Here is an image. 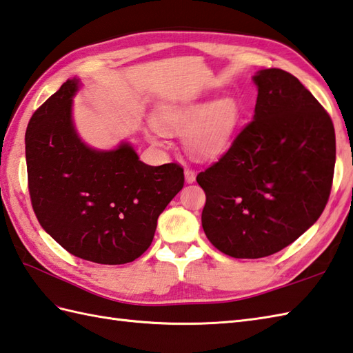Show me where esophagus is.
<instances>
[{"label":"esophagus","instance_id":"esophagus-1","mask_svg":"<svg viewBox=\"0 0 353 353\" xmlns=\"http://www.w3.org/2000/svg\"><path fill=\"white\" fill-rule=\"evenodd\" d=\"M184 178H185V183L192 184V183H194V179H196V172H194V170L190 169V168H185V170H184Z\"/></svg>","mask_w":353,"mask_h":353}]
</instances>
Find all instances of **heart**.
Returning a JSON list of instances; mask_svg holds the SVG:
<instances>
[{"instance_id":"heart-1","label":"heart","mask_w":353,"mask_h":353,"mask_svg":"<svg viewBox=\"0 0 353 353\" xmlns=\"http://www.w3.org/2000/svg\"><path fill=\"white\" fill-rule=\"evenodd\" d=\"M239 116L237 103L230 97L210 101H189L163 105L154 114L155 127L185 136L189 150L202 157H213L230 145ZM148 137L163 145V132L152 128Z\"/></svg>"}]
</instances>
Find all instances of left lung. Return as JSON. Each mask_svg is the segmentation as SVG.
Listing matches in <instances>:
<instances>
[{
	"label": "left lung",
	"instance_id": "1",
	"mask_svg": "<svg viewBox=\"0 0 353 353\" xmlns=\"http://www.w3.org/2000/svg\"><path fill=\"white\" fill-rule=\"evenodd\" d=\"M252 122L221 160L201 172L202 228L221 252L263 258L299 239L323 213L335 166L330 114L283 69L252 77Z\"/></svg>",
	"mask_w": 353,
	"mask_h": 353
}]
</instances>
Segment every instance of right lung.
Listing matches in <instances>:
<instances>
[{
	"label": "right lung",
	"mask_w": 353,
	"mask_h": 353,
	"mask_svg": "<svg viewBox=\"0 0 353 353\" xmlns=\"http://www.w3.org/2000/svg\"><path fill=\"white\" fill-rule=\"evenodd\" d=\"M72 78L31 116L26 160L39 223L61 248L98 264L134 261L151 246L157 219L184 185L175 163L150 166L127 140L113 150L84 143Z\"/></svg>",
	"instance_id": "add662e5"
}]
</instances>
